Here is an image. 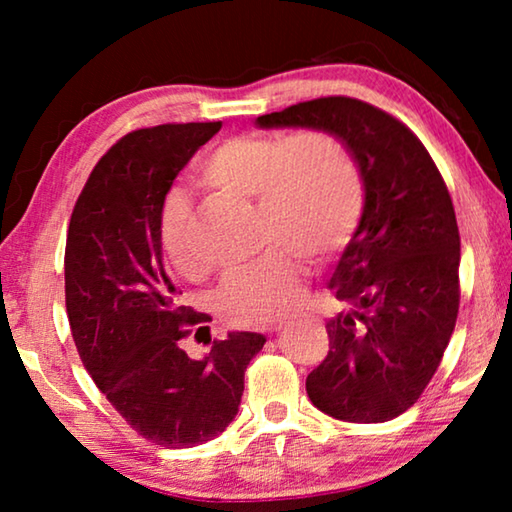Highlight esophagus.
<instances>
[{
  "instance_id": "obj_1",
  "label": "esophagus",
  "mask_w": 512,
  "mask_h": 512,
  "mask_svg": "<svg viewBox=\"0 0 512 512\" xmlns=\"http://www.w3.org/2000/svg\"><path fill=\"white\" fill-rule=\"evenodd\" d=\"M282 320H280V323H271V325H266L264 329H266V332H280V329H282Z\"/></svg>"
}]
</instances>
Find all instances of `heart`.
Listing matches in <instances>:
<instances>
[{
    "label": "heart",
    "instance_id": "b5f03b06",
    "mask_svg": "<svg viewBox=\"0 0 512 512\" xmlns=\"http://www.w3.org/2000/svg\"><path fill=\"white\" fill-rule=\"evenodd\" d=\"M198 185L257 207V232L268 246L253 264L223 275L219 307L237 327L287 316L305 296V266L329 262L350 244L366 210V183L357 160L325 133L232 135L194 164ZM192 207L171 192L158 221V244L178 275L198 280L203 264L192 248Z\"/></svg>",
    "mask_w": 512,
    "mask_h": 512
}]
</instances>
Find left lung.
<instances>
[{
  "label": "left lung",
  "mask_w": 512,
  "mask_h": 512,
  "mask_svg": "<svg viewBox=\"0 0 512 512\" xmlns=\"http://www.w3.org/2000/svg\"><path fill=\"white\" fill-rule=\"evenodd\" d=\"M257 124L329 133L359 164L366 210L329 280L350 311L327 320L307 395L336 420H393L436 375L458 316L461 235L445 180L409 126L361 99L302 101Z\"/></svg>",
  "instance_id": "obj_1"
}]
</instances>
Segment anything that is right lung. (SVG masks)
Here are the masks:
<instances>
[{"mask_svg": "<svg viewBox=\"0 0 512 512\" xmlns=\"http://www.w3.org/2000/svg\"><path fill=\"white\" fill-rule=\"evenodd\" d=\"M219 128L198 121L124 135L92 169L67 228L65 307L79 357L121 418L164 449L203 445L228 427L266 341L230 332L205 359H189L180 343L212 318L180 305L162 266L164 196Z\"/></svg>", "mask_w": 512, "mask_h": 512, "instance_id": "add662e5", "label": "right lung"}]
</instances>
